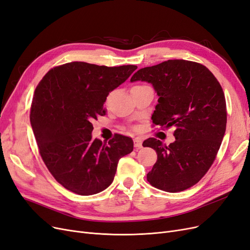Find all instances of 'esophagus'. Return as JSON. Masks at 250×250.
I'll return each instance as SVG.
<instances>
[{
	"mask_svg": "<svg viewBox=\"0 0 250 250\" xmlns=\"http://www.w3.org/2000/svg\"><path fill=\"white\" fill-rule=\"evenodd\" d=\"M133 143H134V148L135 149L143 148V141L140 139V137H135Z\"/></svg>",
	"mask_w": 250,
	"mask_h": 250,
	"instance_id": "obj_1",
	"label": "esophagus"
}]
</instances>
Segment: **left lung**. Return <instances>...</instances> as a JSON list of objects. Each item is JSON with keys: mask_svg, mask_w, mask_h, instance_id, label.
<instances>
[{"mask_svg": "<svg viewBox=\"0 0 250 250\" xmlns=\"http://www.w3.org/2000/svg\"><path fill=\"white\" fill-rule=\"evenodd\" d=\"M151 83L158 95L153 123L176 128V141L168 146L156 139L144 142L157 153L147 179L160 190L183 191L207 173L225 136L227 104L221 85L207 67L185 60L142 68L130 80Z\"/></svg>", "mask_w": 250, "mask_h": 250, "instance_id": "8db88e82", "label": "left lung"}]
</instances>
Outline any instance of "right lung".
I'll list each match as a JSON object with an SVG mask.
<instances>
[{
    "label": "right lung",
    "mask_w": 250,
    "mask_h": 250,
    "mask_svg": "<svg viewBox=\"0 0 250 250\" xmlns=\"http://www.w3.org/2000/svg\"><path fill=\"white\" fill-rule=\"evenodd\" d=\"M136 68L71 62L53 68L37 85L31 126L45 166L68 190L81 195L104 190L120 158L132 152L130 137L116 134L105 144L93 139L92 121L106 114L108 94Z\"/></svg>",
    "instance_id": "1"
}]
</instances>
